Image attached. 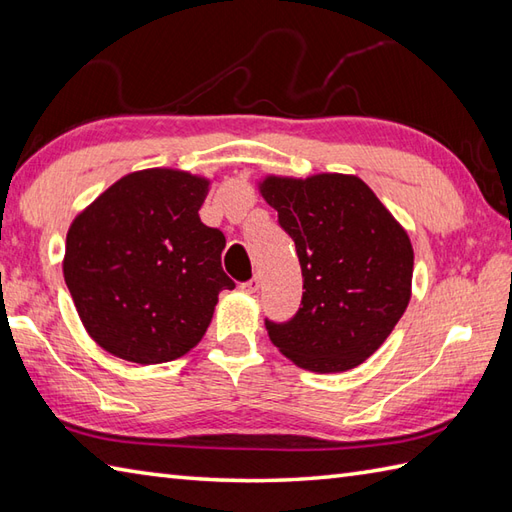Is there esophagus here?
<instances>
[{"label":"esophagus","mask_w":512,"mask_h":512,"mask_svg":"<svg viewBox=\"0 0 512 512\" xmlns=\"http://www.w3.org/2000/svg\"><path fill=\"white\" fill-rule=\"evenodd\" d=\"M259 286H262V281H259V277H253L250 281H244L239 288H242L246 295H255V292H259Z\"/></svg>","instance_id":"obj_1"}]
</instances>
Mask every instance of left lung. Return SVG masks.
Masks as SVG:
<instances>
[{
  "label": "left lung",
  "mask_w": 512,
  "mask_h": 512,
  "mask_svg": "<svg viewBox=\"0 0 512 512\" xmlns=\"http://www.w3.org/2000/svg\"><path fill=\"white\" fill-rule=\"evenodd\" d=\"M259 191L295 239L303 275L295 317L266 319L270 341L310 372L361 365L407 310L413 248L405 228L356 176H268Z\"/></svg>",
  "instance_id": "obj_1"
}]
</instances>
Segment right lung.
Returning <instances> with one entry per match:
<instances>
[{
    "instance_id": "obj_1",
    "label": "right lung",
    "mask_w": 512,
    "mask_h": 512,
    "mask_svg": "<svg viewBox=\"0 0 512 512\" xmlns=\"http://www.w3.org/2000/svg\"><path fill=\"white\" fill-rule=\"evenodd\" d=\"M209 180L145 169L114 182L74 217L63 277L76 312L105 352L140 365L167 363L200 343L222 270L220 228L200 220Z\"/></svg>"
}]
</instances>
